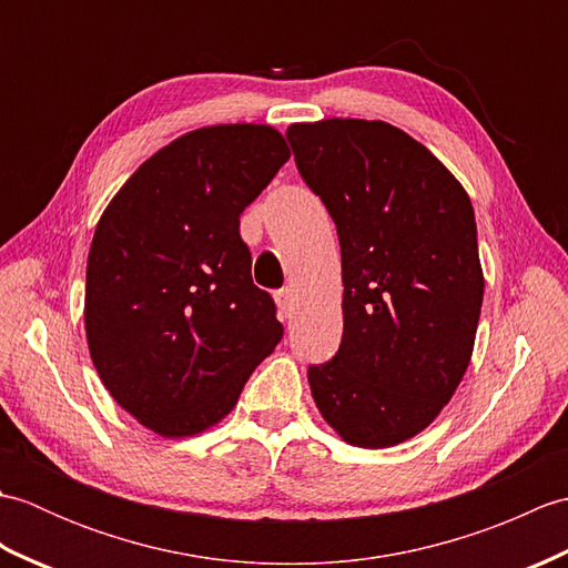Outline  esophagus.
Listing matches in <instances>:
<instances>
[{
  "mask_svg": "<svg viewBox=\"0 0 568 568\" xmlns=\"http://www.w3.org/2000/svg\"><path fill=\"white\" fill-rule=\"evenodd\" d=\"M275 303H277V310H281L283 317H291L295 312V291H293V287H283V291H277Z\"/></svg>",
  "mask_w": 568,
  "mask_h": 568,
  "instance_id": "obj_1",
  "label": "esophagus"
}]
</instances>
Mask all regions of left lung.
Listing matches in <instances>:
<instances>
[{"label": "left lung", "mask_w": 568, "mask_h": 568, "mask_svg": "<svg viewBox=\"0 0 568 568\" xmlns=\"http://www.w3.org/2000/svg\"><path fill=\"white\" fill-rule=\"evenodd\" d=\"M285 139L342 246L344 334L332 361L307 368L312 397L344 442L400 444L452 400L474 354L484 303L474 207L397 126L322 119Z\"/></svg>", "instance_id": "left-lung-1"}]
</instances>
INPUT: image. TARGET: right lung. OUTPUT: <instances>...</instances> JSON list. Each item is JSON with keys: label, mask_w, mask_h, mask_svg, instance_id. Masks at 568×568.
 <instances>
[{"label": "right lung", "mask_w": 568, "mask_h": 568, "mask_svg": "<svg viewBox=\"0 0 568 568\" xmlns=\"http://www.w3.org/2000/svg\"><path fill=\"white\" fill-rule=\"evenodd\" d=\"M291 159L263 124L190 131L153 153L94 229L84 332L104 388L163 437L232 413L283 324L251 281L239 216Z\"/></svg>", "instance_id": "1"}]
</instances>
